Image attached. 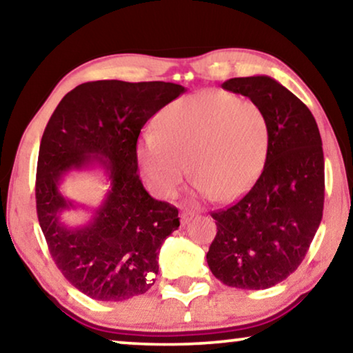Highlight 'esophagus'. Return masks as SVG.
Instances as JSON below:
<instances>
[{
	"instance_id": "esophagus-1",
	"label": "esophagus",
	"mask_w": 353,
	"mask_h": 353,
	"mask_svg": "<svg viewBox=\"0 0 353 353\" xmlns=\"http://www.w3.org/2000/svg\"><path fill=\"white\" fill-rule=\"evenodd\" d=\"M193 212H188V210H183V212H181V223L182 225H187L190 220L193 219Z\"/></svg>"
}]
</instances>
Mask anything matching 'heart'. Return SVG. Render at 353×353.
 I'll return each mask as SVG.
<instances>
[{"instance_id": "1", "label": "heart", "mask_w": 353, "mask_h": 353, "mask_svg": "<svg viewBox=\"0 0 353 353\" xmlns=\"http://www.w3.org/2000/svg\"><path fill=\"white\" fill-rule=\"evenodd\" d=\"M270 143L271 123L259 104L227 92H201L163 109L155 131L139 141L138 160L161 196L176 192L190 163L201 196L233 201L261 174Z\"/></svg>"}]
</instances>
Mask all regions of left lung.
I'll return each instance as SVG.
<instances>
[{
	"mask_svg": "<svg viewBox=\"0 0 353 353\" xmlns=\"http://www.w3.org/2000/svg\"><path fill=\"white\" fill-rule=\"evenodd\" d=\"M265 110L271 143L250 192L210 215L217 234L206 255L225 285L265 290L287 279L306 256L323 215L325 160L311 110L270 76L234 77L222 83Z\"/></svg>",
	"mask_w": 353,
	"mask_h": 353,
	"instance_id": "left-lung-1",
	"label": "left lung"
}]
</instances>
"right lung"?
Wrapping results in <instances>:
<instances>
[{"label": "right lung", "instance_id": "add662e5", "mask_svg": "<svg viewBox=\"0 0 353 353\" xmlns=\"http://www.w3.org/2000/svg\"><path fill=\"white\" fill-rule=\"evenodd\" d=\"M183 92L171 82H85L65 94L46 126L36 171L39 225L61 274L87 296L123 301L154 285L161 244L181 222L174 206L147 193L136 144L147 120ZM94 165L110 190L90 223L70 228L61 215L76 206L59 183Z\"/></svg>", "mask_w": 353, "mask_h": 353}]
</instances>
